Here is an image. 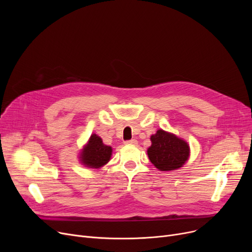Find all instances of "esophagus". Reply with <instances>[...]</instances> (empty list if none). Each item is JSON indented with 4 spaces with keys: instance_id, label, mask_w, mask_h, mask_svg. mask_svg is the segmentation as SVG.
Segmentation results:
<instances>
[{
    "instance_id": "34e87169",
    "label": "esophagus",
    "mask_w": 252,
    "mask_h": 252,
    "mask_svg": "<svg viewBox=\"0 0 252 252\" xmlns=\"http://www.w3.org/2000/svg\"><path fill=\"white\" fill-rule=\"evenodd\" d=\"M126 145H137L138 141L136 139H131V140H127L125 142Z\"/></svg>"
}]
</instances>
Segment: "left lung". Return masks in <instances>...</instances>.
<instances>
[{
	"label": "left lung",
	"instance_id": "8db88e82",
	"mask_svg": "<svg viewBox=\"0 0 252 252\" xmlns=\"http://www.w3.org/2000/svg\"><path fill=\"white\" fill-rule=\"evenodd\" d=\"M151 142L152 145L147 150L148 157L159 170H175L188 160L189 145L177 136L158 129L155 135L151 136Z\"/></svg>",
	"mask_w": 252,
	"mask_h": 252
}]
</instances>
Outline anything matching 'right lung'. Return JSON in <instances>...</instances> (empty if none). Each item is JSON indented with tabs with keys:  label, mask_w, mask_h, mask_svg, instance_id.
<instances>
[{
	"label": "right lung",
	"mask_w": 252,
	"mask_h": 252,
	"mask_svg": "<svg viewBox=\"0 0 252 252\" xmlns=\"http://www.w3.org/2000/svg\"><path fill=\"white\" fill-rule=\"evenodd\" d=\"M111 153V147L104 145L99 136L93 134L81 154V160L89 167L99 168L109 161Z\"/></svg>",
	"instance_id": "obj_1"
}]
</instances>
